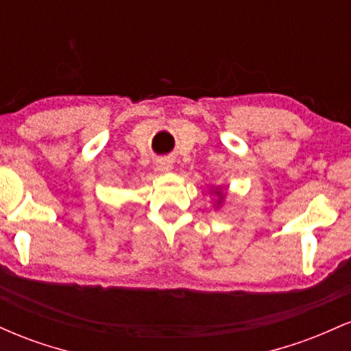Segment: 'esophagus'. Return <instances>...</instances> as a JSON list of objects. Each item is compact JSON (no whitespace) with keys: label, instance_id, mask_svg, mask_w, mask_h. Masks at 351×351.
I'll use <instances>...</instances> for the list:
<instances>
[{"label":"esophagus","instance_id":"esophagus-1","mask_svg":"<svg viewBox=\"0 0 351 351\" xmlns=\"http://www.w3.org/2000/svg\"><path fill=\"white\" fill-rule=\"evenodd\" d=\"M158 170L160 171H168V170H171V163L170 162H158Z\"/></svg>","mask_w":351,"mask_h":351}]
</instances>
